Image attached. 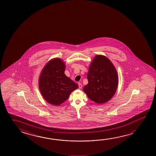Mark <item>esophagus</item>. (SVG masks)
Segmentation results:
<instances>
[{"mask_svg":"<svg viewBox=\"0 0 156 156\" xmlns=\"http://www.w3.org/2000/svg\"><path fill=\"white\" fill-rule=\"evenodd\" d=\"M78 86H79V89H81V88H82V87H83L82 84L80 83L78 84Z\"/></svg>","mask_w":156,"mask_h":156,"instance_id":"esophagus-1","label":"esophagus"}]
</instances>
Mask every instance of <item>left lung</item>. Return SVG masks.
<instances>
[{"instance_id": "left-lung-1", "label": "left lung", "mask_w": 156, "mask_h": 156, "mask_svg": "<svg viewBox=\"0 0 156 156\" xmlns=\"http://www.w3.org/2000/svg\"><path fill=\"white\" fill-rule=\"evenodd\" d=\"M88 84L83 90L88 98L96 104L109 101L117 89L118 77L114 65L108 58L96 55L90 64L87 74Z\"/></svg>"}]
</instances>
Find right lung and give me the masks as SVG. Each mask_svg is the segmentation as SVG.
I'll list each match as a JSON object with an SVG mask.
<instances>
[{
	"instance_id": "obj_1",
	"label": "right lung",
	"mask_w": 156,
	"mask_h": 156,
	"mask_svg": "<svg viewBox=\"0 0 156 156\" xmlns=\"http://www.w3.org/2000/svg\"><path fill=\"white\" fill-rule=\"evenodd\" d=\"M65 64L60 58H54L44 66L39 79V87L44 99L58 106L66 101L78 85L64 73Z\"/></svg>"
}]
</instances>
